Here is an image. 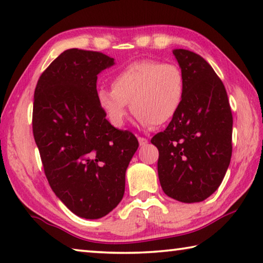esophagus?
<instances>
[{
    "mask_svg": "<svg viewBox=\"0 0 263 263\" xmlns=\"http://www.w3.org/2000/svg\"><path fill=\"white\" fill-rule=\"evenodd\" d=\"M138 141H139L140 146H145L148 142V140L146 139V138H142V137H138Z\"/></svg>",
    "mask_w": 263,
    "mask_h": 263,
    "instance_id": "obj_1",
    "label": "esophagus"
}]
</instances>
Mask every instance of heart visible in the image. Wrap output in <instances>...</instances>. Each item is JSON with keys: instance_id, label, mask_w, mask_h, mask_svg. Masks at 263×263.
I'll list each match as a JSON object with an SVG mask.
<instances>
[{"instance_id": "b5f03b06", "label": "heart", "mask_w": 263, "mask_h": 263, "mask_svg": "<svg viewBox=\"0 0 263 263\" xmlns=\"http://www.w3.org/2000/svg\"><path fill=\"white\" fill-rule=\"evenodd\" d=\"M111 86L112 89H97L96 100L116 127L125 122L128 103L140 125H163L180 110L185 90L179 66L158 60L132 62L114 75Z\"/></svg>"}]
</instances>
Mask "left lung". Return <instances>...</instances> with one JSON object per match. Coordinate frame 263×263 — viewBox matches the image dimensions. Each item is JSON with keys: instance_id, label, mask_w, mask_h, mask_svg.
<instances>
[{"instance_id": "left-lung-1", "label": "left lung", "mask_w": 263, "mask_h": 263, "mask_svg": "<svg viewBox=\"0 0 263 263\" xmlns=\"http://www.w3.org/2000/svg\"><path fill=\"white\" fill-rule=\"evenodd\" d=\"M183 73L184 99L163 132L151 142L159 149L163 193L183 203L206 199L220 185L232 155L233 117L221 80L201 55L173 51Z\"/></svg>"}]
</instances>
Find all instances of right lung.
<instances>
[{"label": "right lung", "instance_id": "1", "mask_svg": "<svg viewBox=\"0 0 263 263\" xmlns=\"http://www.w3.org/2000/svg\"><path fill=\"white\" fill-rule=\"evenodd\" d=\"M115 65L100 52L69 48L38 80L32 130L44 172L74 215L99 219L122 201L138 140L114 127L96 100L97 75Z\"/></svg>", "mask_w": 263, "mask_h": 263}]
</instances>
